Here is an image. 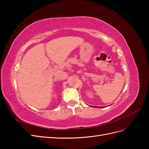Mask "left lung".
<instances>
[{"label":"left lung","instance_id":"left-lung-1","mask_svg":"<svg viewBox=\"0 0 149 149\" xmlns=\"http://www.w3.org/2000/svg\"><path fill=\"white\" fill-rule=\"evenodd\" d=\"M93 107H97V106H91Z\"/></svg>","mask_w":149,"mask_h":149}]
</instances>
